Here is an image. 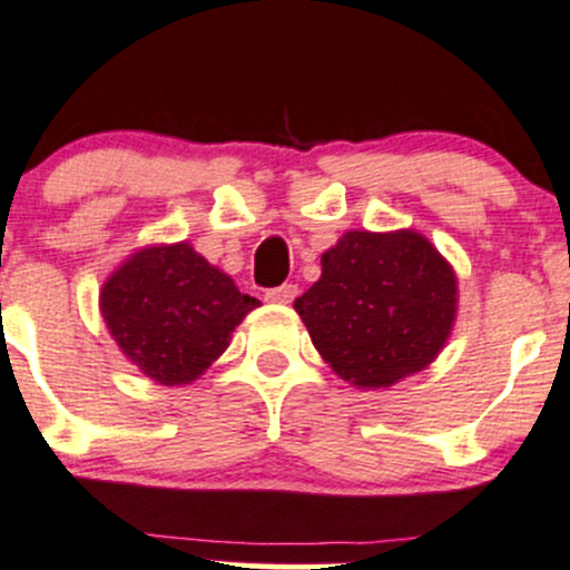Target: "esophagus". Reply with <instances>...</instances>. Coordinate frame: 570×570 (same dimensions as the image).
Returning <instances> with one entry per match:
<instances>
[{
    "label": "esophagus",
    "instance_id": "34e87169",
    "mask_svg": "<svg viewBox=\"0 0 570 570\" xmlns=\"http://www.w3.org/2000/svg\"><path fill=\"white\" fill-rule=\"evenodd\" d=\"M296 293H298L296 285L285 283L279 287H272V291H266V298H268V302H274V304H291L293 298H296Z\"/></svg>",
    "mask_w": 570,
    "mask_h": 570
}]
</instances>
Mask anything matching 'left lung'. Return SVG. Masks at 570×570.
I'll list each match as a JSON object with an SVG mask.
<instances>
[{
	"label": "left lung",
	"mask_w": 570,
	"mask_h": 570,
	"mask_svg": "<svg viewBox=\"0 0 570 570\" xmlns=\"http://www.w3.org/2000/svg\"><path fill=\"white\" fill-rule=\"evenodd\" d=\"M293 307L332 371L376 391L441 354L458 318V277L413 229H352L321 255V279Z\"/></svg>",
	"instance_id": "8db88e82"
}]
</instances>
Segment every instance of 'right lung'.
Masks as SVG:
<instances>
[{"mask_svg": "<svg viewBox=\"0 0 570 570\" xmlns=\"http://www.w3.org/2000/svg\"><path fill=\"white\" fill-rule=\"evenodd\" d=\"M255 307V296L185 240L138 249L99 293L101 318L124 357L168 387L199 380Z\"/></svg>", "mask_w": 570, "mask_h": 570, "instance_id": "1", "label": "right lung"}]
</instances>
